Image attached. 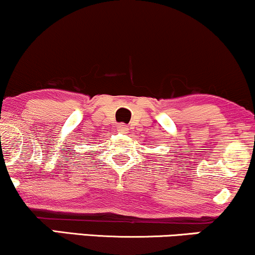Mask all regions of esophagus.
I'll return each instance as SVG.
<instances>
[{
    "instance_id": "obj_1",
    "label": "esophagus",
    "mask_w": 255,
    "mask_h": 255,
    "mask_svg": "<svg viewBox=\"0 0 255 255\" xmlns=\"http://www.w3.org/2000/svg\"><path fill=\"white\" fill-rule=\"evenodd\" d=\"M118 130H119V133H127L128 126L125 125V124H120L118 126Z\"/></svg>"
}]
</instances>
